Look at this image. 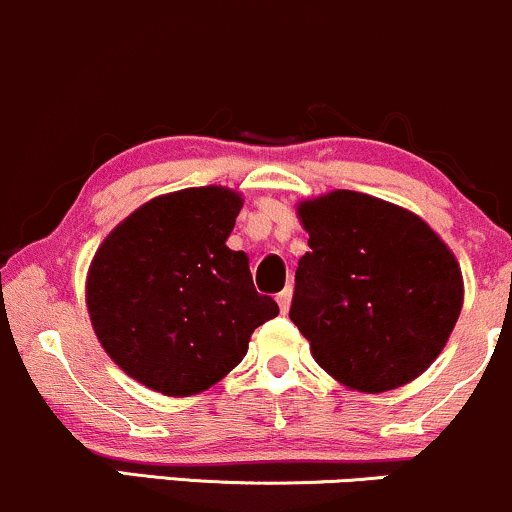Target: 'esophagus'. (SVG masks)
Here are the masks:
<instances>
[{"label":"esophagus","mask_w":512,"mask_h":512,"mask_svg":"<svg viewBox=\"0 0 512 512\" xmlns=\"http://www.w3.org/2000/svg\"><path fill=\"white\" fill-rule=\"evenodd\" d=\"M291 298H293V286L289 284V286H286L284 291L279 293V296H276V301H279L281 313H289V308H291Z\"/></svg>","instance_id":"obj_1"}]
</instances>
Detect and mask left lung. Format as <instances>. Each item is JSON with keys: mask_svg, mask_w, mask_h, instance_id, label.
<instances>
[{"mask_svg": "<svg viewBox=\"0 0 512 512\" xmlns=\"http://www.w3.org/2000/svg\"><path fill=\"white\" fill-rule=\"evenodd\" d=\"M310 252L289 317L339 383L385 392L436 361L462 310V272L426 221L337 190L298 207Z\"/></svg>", "mask_w": 512, "mask_h": 512, "instance_id": "obj_1", "label": "left lung"}]
</instances>
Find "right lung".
<instances>
[{"label":"right lung","mask_w":512,"mask_h":512,"mask_svg":"<svg viewBox=\"0 0 512 512\" xmlns=\"http://www.w3.org/2000/svg\"><path fill=\"white\" fill-rule=\"evenodd\" d=\"M240 207L216 185L156 197L93 257L86 305L98 342L151 390L187 397L219 383L279 315L252 284L248 255L226 245Z\"/></svg>","instance_id":"right-lung-1"}]
</instances>
